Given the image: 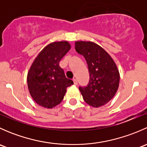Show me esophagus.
<instances>
[{"label":"esophagus","mask_w":147,"mask_h":147,"mask_svg":"<svg viewBox=\"0 0 147 147\" xmlns=\"http://www.w3.org/2000/svg\"><path fill=\"white\" fill-rule=\"evenodd\" d=\"M73 82H74V84H75V85L78 84V81H77L76 79H73Z\"/></svg>","instance_id":"obj_1"}]
</instances>
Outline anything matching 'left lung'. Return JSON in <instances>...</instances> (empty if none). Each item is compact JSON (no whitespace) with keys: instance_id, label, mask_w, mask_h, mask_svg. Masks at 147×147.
<instances>
[{"instance_id":"8db88e82","label":"left lung","mask_w":147,"mask_h":147,"mask_svg":"<svg viewBox=\"0 0 147 147\" xmlns=\"http://www.w3.org/2000/svg\"><path fill=\"white\" fill-rule=\"evenodd\" d=\"M75 50L84 56L88 66L90 81L80 87L84 102L93 107L108 103L116 94L119 84V72L110 55L93 42L77 41Z\"/></svg>"}]
</instances>
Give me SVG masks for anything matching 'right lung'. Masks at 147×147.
I'll return each mask as SVG.
<instances>
[{
  "instance_id": "right-lung-1",
  "label": "right lung",
  "mask_w": 147,
  "mask_h": 147,
  "mask_svg": "<svg viewBox=\"0 0 147 147\" xmlns=\"http://www.w3.org/2000/svg\"><path fill=\"white\" fill-rule=\"evenodd\" d=\"M67 41L50 43L34 60L28 73L29 92L40 106L51 109L62 102L67 87L73 84L59 66L61 59L70 50Z\"/></svg>"
}]
</instances>
